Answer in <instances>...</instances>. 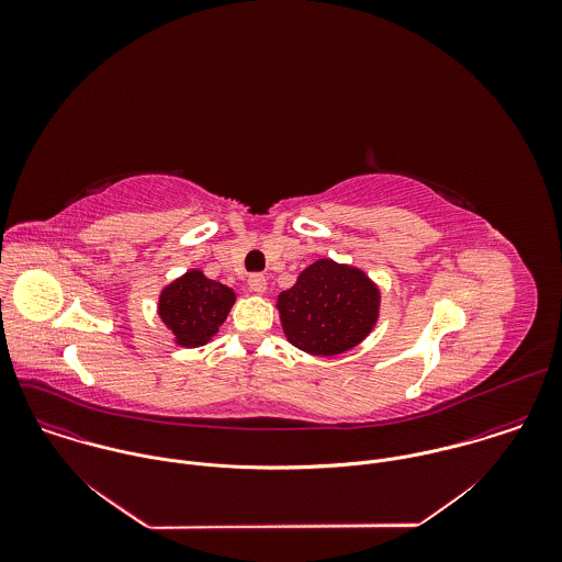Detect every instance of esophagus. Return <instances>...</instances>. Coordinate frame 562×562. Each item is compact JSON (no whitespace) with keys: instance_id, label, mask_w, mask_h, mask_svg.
<instances>
[{"instance_id":"obj_1","label":"esophagus","mask_w":562,"mask_h":562,"mask_svg":"<svg viewBox=\"0 0 562 562\" xmlns=\"http://www.w3.org/2000/svg\"><path fill=\"white\" fill-rule=\"evenodd\" d=\"M248 288H250V292H255V294H263L266 288H268V281H266V277H263L261 272H255V274L248 277Z\"/></svg>"}]
</instances>
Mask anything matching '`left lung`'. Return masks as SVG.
<instances>
[{
  "instance_id": "obj_1",
  "label": "left lung",
  "mask_w": 562,
  "mask_h": 562,
  "mask_svg": "<svg viewBox=\"0 0 562 562\" xmlns=\"http://www.w3.org/2000/svg\"><path fill=\"white\" fill-rule=\"evenodd\" d=\"M381 294L366 272L318 259L301 272L294 288L279 294L277 310L292 346L333 357L368 337L379 318Z\"/></svg>"
}]
</instances>
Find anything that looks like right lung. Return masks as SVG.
I'll list each match as a JSON object with an SVG mask.
<instances>
[{"mask_svg": "<svg viewBox=\"0 0 562 562\" xmlns=\"http://www.w3.org/2000/svg\"><path fill=\"white\" fill-rule=\"evenodd\" d=\"M236 301L232 288L207 279L201 270H190L160 294V318L186 348L203 346L218 333Z\"/></svg>", "mask_w": 562, "mask_h": 562, "instance_id": "add662e5", "label": "right lung"}]
</instances>
